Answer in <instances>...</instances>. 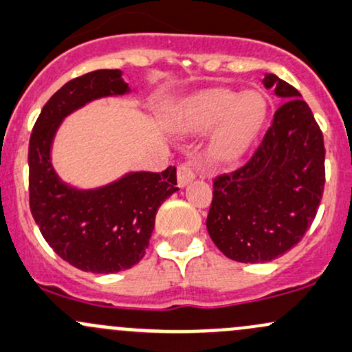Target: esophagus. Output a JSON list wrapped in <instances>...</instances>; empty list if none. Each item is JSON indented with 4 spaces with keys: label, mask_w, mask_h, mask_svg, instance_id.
Listing matches in <instances>:
<instances>
[{
    "label": "esophagus",
    "mask_w": 352,
    "mask_h": 352,
    "mask_svg": "<svg viewBox=\"0 0 352 352\" xmlns=\"http://www.w3.org/2000/svg\"><path fill=\"white\" fill-rule=\"evenodd\" d=\"M195 179V172L190 165L187 164H180L177 166V180H179L180 187H186L188 182Z\"/></svg>",
    "instance_id": "34e87169"
}]
</instances>
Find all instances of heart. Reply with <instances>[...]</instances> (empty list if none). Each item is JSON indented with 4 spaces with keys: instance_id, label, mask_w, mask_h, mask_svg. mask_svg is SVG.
I'll list each match as a JSON object with an SVG mask.
<instances>
[{
    "instance_id": "obj_1",
    "label": "heart",
    "mask_w": 352,
    "mask_h": 352,
    "mask_svg": "<svg viewBox=\"0 0 352 352\" xmlns=\"http://www.w3.org/2000/svg\"><path fill=\"white\" fill-rule=\"evenodd\" d=\"M266 102L258 92L216 89L195 96L184 109L187 131H209L216 128L209 155L217 162H232L246 151L265 123Z\"/></svg>"
}]
</instances>
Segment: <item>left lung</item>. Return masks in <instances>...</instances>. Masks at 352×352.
<instances>
[{
	"mask_svg": "<svg viewBox=\"0 0 352 352\" xmlns=\"http://www.w3.org/2000/svg\"><path fill=\"white\" fill-rule=\"evenodd\" d=\"M283 98L263 140L239 168L212 180L207 231L228 258L265 263L288 253L316 219L325 184L324 136L300 92L273 74Z\"/></svg>",
	"mask_w": 352,
	"mask_h": 352,
	"instance_id": "obj_1",
	"label": "left lung"
}]
</instances>
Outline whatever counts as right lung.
<instances>
[{
	"label": "right lung",
	"instance_id": "1",
	"mask_svg": "<svg viewBox=\"0 0 352 352\" xmlns=\"http://www.w3.org/2000/svg\"><path fill=\"white\" fill-rule=\"evenodd\" d=\"M128 92L121 70L101 69L64 84L42 108L30 136V210L49 246L62 260L91 273H116L145 256L158 207L179 190L177 168L128 173L98 190L60 182L50 145L60 121L92 99Z\"/></svg>",
	"mask_w": 352,
	"mask_h": 352
}]
</instances>
